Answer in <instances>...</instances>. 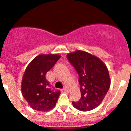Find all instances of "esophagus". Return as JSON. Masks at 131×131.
<instances>
[{
    "mask_svg": "<svg viewBox=\"0 0 131 131\" xmlns=\"http://www.w3.org/2000/svg\"><path fill=\"white\" fill-rule=\"evenodd\" d=\"M63 91H66V92H68V91H69V89H68V88L67 87V86H66V87H64V88H63Z\"/></svg>",
    "mask_w": 131,
    "mask_h": 131,
    "instance_id": "1",
    "label": "esophagus"
}]
</instances>
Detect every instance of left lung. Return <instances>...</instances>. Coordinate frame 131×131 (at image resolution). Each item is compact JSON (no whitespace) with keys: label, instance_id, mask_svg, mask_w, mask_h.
<instances>
[{"label":"left lung","instance_id":"obj_1","mask_svg":"<svg viewBox=\"0 0 131 131\" xmlns=\"http://www.w3.org/2000/svg\"><path fill=\"white\" fill-rule=\"evenodd\" d=\"M79 75L81 97L73 106L80 111L92 110L100 104L110 86L111 81L106 64L96 56L83 50L67 55Z\"/></svg>","mask_w":131,"mask_h":131}]
</instances>
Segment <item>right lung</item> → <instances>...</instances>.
<instances>
[{
    "label": "right lung",
    "instance_id": "add662e5",
    "mask_svg": "<svg viewBox=\"0 0 131 131\" xmlns=\"http://www.w3.org/2000/svg\"><path fill=\"white\" fill-rule=\"evenodd\" d=\"M61 57L58 54H40L27 67L21 81V93L31 108L47 112L54 108L60 94L50 87L46 74Z\"/></svg>",
    "mask_w": 131,
    "mask_h": 131
}]
</instances>
